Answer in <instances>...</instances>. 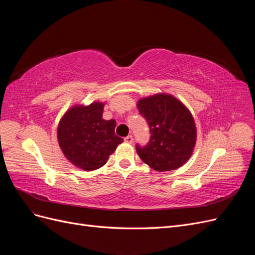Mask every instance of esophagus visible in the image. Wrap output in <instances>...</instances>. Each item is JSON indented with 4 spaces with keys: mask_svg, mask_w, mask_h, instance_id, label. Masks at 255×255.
<instances>
[{
    "mask_svg": "<svg viewBox=\"0 0 255 255\" xmlns=\"http://www.w3.org/2000/svg\"><path fill=\"white\" fill-rule=\"evenodd\" d=\"M125 141L128 142V143H132V142H133V136H130V135L127 136V137L125 138Z\"/></svg>",
    "mask_w": 255,
    "mask_h": 255,
    "instance_id": "esophagus-1",
    "label": "esophagus"
}]
</instances>
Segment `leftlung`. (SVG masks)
Instances as JSON below:
<instances>
[{
    "label": "left lung",
    "instance_id": "1",
    "mask_svg": "<svg viewBox=\"0 0 255 255\" xmlns=\"http://www.w3.org/2000/svg\"><path fill=\"white\" fill-rule=\"evenodd\" d=\"M137 107L151 134L145 145L136 144L143 163L159 172L174 170L186 163L197 138L195 121L187 107L165 94L141 99Z\"/></svg>",
    "mask_w": 255,
    "mask_h": 255
}]
</instances>
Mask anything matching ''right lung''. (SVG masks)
I'll return each mask as SVG.
<instances>
[{"mask_svg":"<svg viewBox=\"0 0 255 255\" xmlns=\"http://www.w3.org/2000/svg\"><path fill=\"white\" fill-rule=\"evenodd\" d=\"M104 104L73 106L61 118L57 138L61 151L71 163L92 171L106 164L123 139L115 134L116 121L102 118Z\"/></svg>","mask_w":255,"mask_h":255,"instance_id":"obj_1","label":"right lung"}]
</instances>
